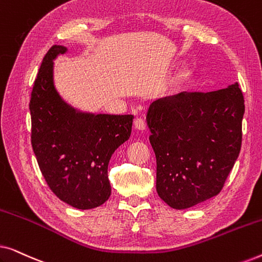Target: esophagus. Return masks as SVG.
Returning <instances> with one entry per match:
<instances>
[{"mask_svg": "<svg viewBox=\"0 0 262 262\" xmlns=\"http://www.w3.org/2000/svg\"><path fill=\"white\" fill-rule=\"evenodd\" d=\"M134 125H135V128H137V130H144L146 126L145 120L143 119V118H136Z\"/></svg>", "mask_w": 262, "mask_h": 262, "instance_id": "1", "label": "esophagus"}]
</instances>
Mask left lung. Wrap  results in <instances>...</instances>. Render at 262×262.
<instances>
[{
  "label": "left lung",
  "mask_w": 262,
  "mask_h": 262,
  "mask_svg": "<svg viewBox=\"0 0 262 262\" xmlns=\"http://www.w3.org/2000/svg\"><path fill=\"white\" fill-rule=\"evenodd\" d=\"M245 99L238 84L214 92H182L149 107L156 156V191L173 209L217 195L242 144Z\"/></svg>",
  "instance_id": "left-lung-1"
}]
</instances>
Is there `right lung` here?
<instances>
[{"mask_svg":"<svg viewBox=\"0 0 262 262\" xmlns=\"http://www.w3.org/2000/svg\"><path fill=\"white\" fill-rule=\"evenodd\" d=\"M64 52L66 48L53 45L34 80L31 143L50 189L76 209H94L110 198L108 162L130 137L134 116H89L67 106L52 81V59Z\"/></svg>","mask_w":262,"mask_h":262,"instance_id":"right-lung-1","label":"right lung"}]
</instances>
